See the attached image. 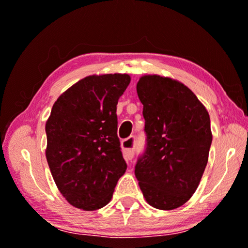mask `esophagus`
<instances>
[{
    "instance_id": "esophagus-1",
    "label": "esophagus",
    "mask_w": 248,
    "mask_h": 248,
    "mask_svg": "<svg viewBox=\"0 0 248 248\" xmlns=\"http://www.w3.org/2000/svg\"><path fill=\"white\" fill-rule=\"evenodd\" d=\"M121 144H122V149H123L125 159H126V160H131L134 155V144H135L134 137L125 139V140L122 141Z\"/></svg>"
}]
</instances>
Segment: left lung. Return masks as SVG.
<instances>
[{"label": "left lung", "mask_w": 248, "mask_h": 248, "mask_svg": "<svg viewBox=\"0 0 248 248\" xmlns=\"http://www.w3.org/2000/svg\"><path fill=\"white\" fill-rule=\"evenodd\" d=\"M147 147L135 177L149 204L174 210L191 199L208 164L212 142L208 110L185 84L154 74L137 84Z\"/></svg>", "instance_id": "left-lung-1"}]
</instances>
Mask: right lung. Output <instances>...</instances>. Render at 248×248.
I'll return each mask as SVG.
<instances>
[{"mask_svg": "<svg viewBox=\"0 0 248 248\" xmlns=\"http://www.w3.org/2000/svg\"><path fill=\"white\" fill-rule=\"evenodd\" d=\"M128 74L89 76L57 98L46 122V159L67 202L93 211L109 203L127 165L117 137L116 105Z\"/></svg>", "mask_w": 248, "mask_h": 248, "instance_id": "obj_1", "label": "right lung"}]
</instances>
